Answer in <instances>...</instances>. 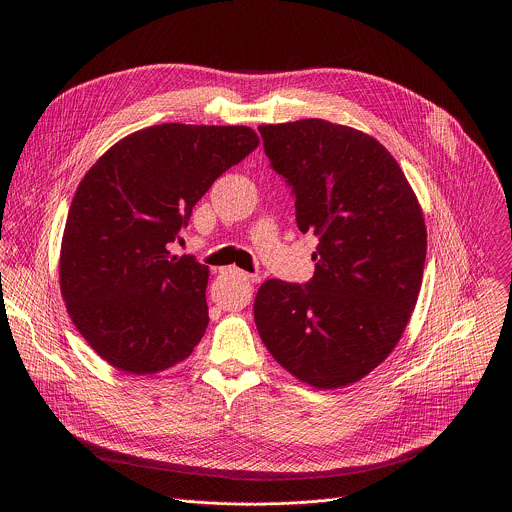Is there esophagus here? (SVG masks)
<instances>
[{
  "label": "esophagus",
  "instance_id": "obj_1",
  "mask_svg": "<svg viewBox=\"0 0 512 512\" xmlns=\"http://www.w3.org/2000/svg\"><path fill=\"white\" fill-rule=\"evenodd\" d=\"M229 273H233L235 277H239L241 281H245V283H257V275H251V273H247V271H241V269H237V267H231L229 269Z\"/></svg>",
  "mask_w": 512,
  "mask_h": 512
}]
</instances>
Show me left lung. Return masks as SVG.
I'll return each mask as SVG.
<instances>
[{
  "instance_id": "obj_1",
  "label": "left lung",
  "mask_w": 512,
  "mask_h": 512,
  "mask_svg": "<svg viewBox=\"0 0 512 512\" xmlns=\"http://www.w3.org/2000/svg\"><path fill=\"white\" fill-rule=\"evenodd\" d=\"M259 133L296 196L298 229L320 239L308 283L259 287V336L302 383L352 385L391 354L415 308L427 251L421 206L385 145L354 127L300 119Z\"/></svg>"
}]
</instances>
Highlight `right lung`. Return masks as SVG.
I'll return each mask as SVG.
<instances>
[{
    "label": "right lung",
    "mask_w": 512,
    "mask_h": 512,
    "mask_svg": "<svg viewBox=\"0 0 512 512\" xmlns=\"http://www.w3.org/2000/svg\"><path fill=\"white\" fill-rule=\"evenodd\" d=\"M257 145L245 125L162 123L117 141L81 180L62 235L60 291L111 367L154 375L204 336L208 267L170 245L212 182Z\"/></svg>",
    "instance_id": "1"
}]
</instances>
